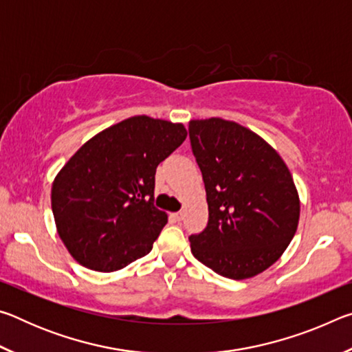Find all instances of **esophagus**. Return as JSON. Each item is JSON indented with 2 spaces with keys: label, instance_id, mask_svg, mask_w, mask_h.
<instances>
[{
  "label": "esophagus",
  "instance_id": "1",
  "mask_svg": "<svg viewBox=\"0 0 352 352\" xmlns=\"http://www.w3.org/2000/svg\"><path fill=\"white\" fill-rule=\"evenodd\" d=\"M172 219H174V220H177V222H180V220L183 219V212H182V211H178V212H174V214H172Z\"/></svg>",
  "mask_w": 352,
  "mask_h": 352
}]
</instances>
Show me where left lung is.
Returning a JSON list of instances; mask_svg holds the SVG:
<instances>
[{
	"label": "left lung",
	"mask_w": 352,
	"mask_h": 352,
	"mask_svg": "<svg viewBox=\"0 0 352 352\" xmlns=\"http://www.w3.org/2000/svg\"><path fill=\"white\" fill-rule=\"evenodd\" d=\"M204 177L208 225L190 252L220 276L247 279L281 258L300 220V197L284 160L258 133L222 118L189 121Z\"/></svg>",
	"instance_id": "1"
}]
</instances>
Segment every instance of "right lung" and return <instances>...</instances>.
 Returning a JSON list of instances; mask_svg holds the SVG:
<instances>
[{"mask_svg":"<svg viewBox=\"0 0 352 352\" xmlns=\"http://www.w3.org/2000/svg\"><path fill=\"white\" fill-rule=\"evenodd\" d=\"M180 122L133 116L88 140L51 189L57 233L87 269L115 272L146 256L168 214L153 205L155 172L186 140Z\"/></svg>","mask_w":352,"mask_h":352,"instance_id":"right-lung-1","label":"right lung"}]
</instances>
